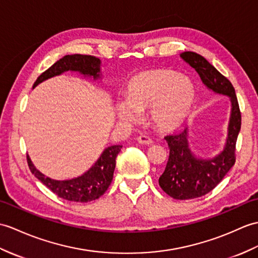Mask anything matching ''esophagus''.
I'll return each instance as SVG.
<instances>
[{
	"label": "esophagus",
	"instance_id": "1",
	"mask_svg": "<svg viewBox=\"0 0 258 258\" xmlns=\"http://www.w3.org/2000/svg\"><path fill=\"white\" fill-rule=\"evenodd\" d=\"M137 142H139L140 144H144V145H151V144L153 143L152 139L149 136H146V135H140L137 136Z\"/></svg>",
	"mask_w": 258,
	"mask_h": 258
}]
</instances>
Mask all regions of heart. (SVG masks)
I'll use <instances>...</instances> for the list:
<instances>
[{"label":"heart","mask_w":258,"mask_h":258,"mask_svg":"<svg viewBox=\"0 0 258 258\" xmlns=\"http://www.w3.org/2000/svg\"><path fill=\"white\" fill-rule=\"evenodd\" d=\"M126 103L116 106L118 117L134 122L137 112L149 111V119L160 132L176 131L190 115L196 101L194 83L170 69L144 71L132 78L125 89Z\"/></svg>","instance_id":"1"}]
</instances>
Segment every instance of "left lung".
<instances>
[{
	"mask_svg": "<svg viewBox=\"0 0 258 258\" xmlns=\"http://www.w3.org/2000/svg\"><path fill=\"white\" fill-rule=\"evenodd\" d=\"M180 57L199 74L202 82L214 92L230 97L232 103L225 147L212 159L196 158L188 145V131L165 136L169 147V158L159 185L177 200H189L205 196L213 190L235 164L236 141L241 130L242 116L234 87L199 53L184 51Z\"/></svg>",
	"mask_w": 258,
	"mask_h": 258,
	"instance_id": "8db88e82",
	"label": "left lung"
}]
</instances>
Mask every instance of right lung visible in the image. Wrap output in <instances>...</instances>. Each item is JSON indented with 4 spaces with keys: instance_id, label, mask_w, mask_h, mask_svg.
<instances>
[{
    "instance_id": "obj_1",
    "label": "right lung",
    "mask_w": 258,
    "mask_h": 258,
    "mask_svg": "<svg viewBox=\"0 0 258 258\" xmlns=\"http://www.w3.org/2000/svg\"><path fill=\"white\" fill-rule=\"evenodd\" d=\"M100 59L94 56L79 55V53L67 55L44 71L35 81L33 88L44 80L68 70L79 71L82 75L92 76L94 79H98L100 77ZM121 148V145H113L105 148L91 168L82 176L71 180L59 181L45 177L35 168L28 156L27 164L34 176L59 198L75 202H89L98 199L109 188L115 169V159Z\"/></svg>"
}]
</instances>
